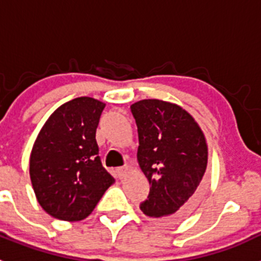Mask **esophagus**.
Listing matches in <instances>:
<instances>
[{
  "mask_svg": "<svg viewBox=\"0 0 261 261\" xmlns=\"http://www.w3.org/2000/svg\"><path fill=\"white\" fill-rule=\"evenodd\" d=\"M116 174H117V177H119V179H123V177H125V175L128 174V166H123V167L117 168Z\"/></svg>",
  "mask_w": 261,
  "mask_h": 261,
  "instance_id": "1",
  "label": "esophagus"
}]
</instances>
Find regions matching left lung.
Listing matches in <instances>:
<instances>
[{
	"label": "left lung",
	"mask_w": 261,
	"mask_h": 261,
	"mask_svg": "<svg viewBox=\"0 0 261 261\" xmlns=\"http://www.w3.org/2000/svg\"><path fill=\"white\" fill-rule=\"evenodd\" d=\"M137 124V159L150 184L140 208L147 217L172 223L197 206L208 163L204 133L186 110L158 99L130 106Z\"/></svg>",
	"instance_id": "1"
}]
</instances>
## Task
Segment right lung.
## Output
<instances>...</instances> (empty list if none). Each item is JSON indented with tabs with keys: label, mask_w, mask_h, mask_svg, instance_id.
Listing matches in <instances>:
<instances>
[{
	"label": "right lung",
	"mask_w": 261,
	"mask_h": 261,
	"mask_svg": "<svg viewBox=\"0 0 261 261\" xmlns=\"http://www.w3.org/2000/svg\"><path fill=\"white\" fill-rule=\"evenodd\" d=\"M105 106L89 96L64 103L34 144L30 156L34 192L41 208L55 218H86L115 181L103 167L95 138Z\"/></svg>",
	"instance_id": "right-lung-1"
}]
</instances>
